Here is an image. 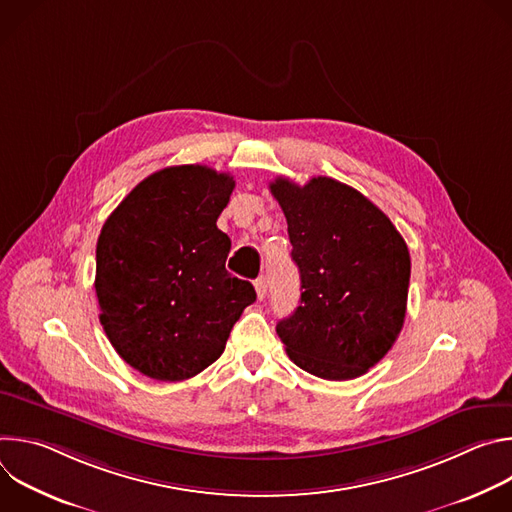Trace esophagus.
<instances>
[{"mask_svg":"<svg viewBox=\"0 0 512 512\" xmlns=\"http://www.w3.org/2000/svg\"><path fill=\"white\" fill-rule=\"evenodd\" d=\"M255 291H257V298L263 300L267 296V277L265 275H259L255 279Z\"/></svg>","mask_w":512,"mask_h":512,"instance_id":"obj_1","label":"esophagus"}]
</instances>
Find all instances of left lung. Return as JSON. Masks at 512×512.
Instances as JSON below:
<instances>
[{
	"label": "left lung",
	"instance_id": "obj_1",
	"mask_svg": "<svg viewBox=\"0 0 512 512\" xmlns=\"http://www.w3.org/2000/svg\"><path fill=\"white\" fill-rule=\"evenodd\" d=\"M300 269L302 298L277 322L287 356L328 381L367 373L395 344L407 310L409 249L358 190L326 178L269 184Z\"/></svg>",
	"mask_w": 512,
	"mask_h": 512
}]
</instances>
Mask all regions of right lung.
<instances>
[{"mask_svg": "<svg viewBox=\"0 0 512 512\" xmlns=\"http://www.w3.org/2000/svg\"><path fill=\"white\" fill-rule=\"evenodd\" d=\"M235 180L208 166H172L141 180L97 241L95 289L117 354L156 381H184L223 354L255 287L225 263L216 218Z\"/></svg>", "mask_w": 512, "mask_h": 512, "instance_id": "1", "label": "right lung"}]
</instances>
